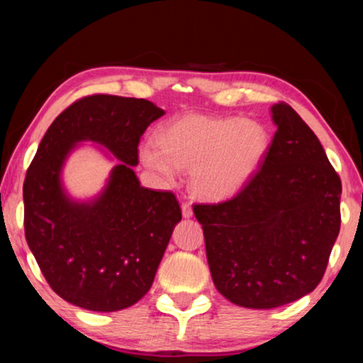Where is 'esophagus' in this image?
Returning a JSON list of instances; mask_svg holds the SVG:
<instances>
[{"mask_svg": "<svg viewBox=\"0 0 363 363\" xmlns=\"http://www.w3.org/2000/svg\"><path fill=\"white\" fill-rule=\"evenodd\" d=\"M182 213H183V216H185V218H191L193 216V210H191L190 203H183V205H182Z\"/></svg>", "mask_w": 363, "mask_h": 363, "instance_id": "obj_1", "label": "esophagus"}]
</instances>
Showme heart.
Masks as SVG:
<instances>
[{
	"mask_svg": "<svg viewBox=\"0 0 363 363\" xmlns=\"http://www.w3.org/2000/svg\"><path fill=\"white\" fill-rule=\"evenodd\" d=\"M266 128L238 117L190 113L162 128L157 142L142 148V162L165 182L180 168L191 170V190L210 201L235 196L255 177L267 152Z\"/></svg>",
	"mask_w": 363,
	"mask_h": 363,
	"instance_id": "obj_1",
	"label": "heart"
}]
</instances>
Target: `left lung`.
Segmentation results:
<instances>
[{
	"label": "left lung",
	"mask_w": 363,
	"mask_h": 363,
	"mask_svg": "<svg viewBox=\"0 0 363 363\" xmlns=\"http://www.w3.org/2000/svg\"><path fill=\"white\" fill-rule=\"evenodd\" d=\"M264 160L231 200L193 206L216 289L233 304L272 309L324 277L340 231V178L319 138L286 102Z\"/></svg>",
	"instance_id": "8db88e82"
}]
</instances>
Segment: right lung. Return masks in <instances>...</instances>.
Wrapping results in <instances>:
<instances>
[{
	"mask_svg": "<svg viewBox=\"0 0 363 363\" xmlns=\"http://www.w3.org/2000/svg\"><path fill=\"white\" fill-rule=\"evenodd\" d=\"M163 113L145 99L94 94L59 113L39 143L23 185L24 235L48 284L74 306L121 311L152 287L182 210L172 191L140 186L133 167L140 137ZM84 140L121 160L91 203L60 185L63 160Z\"/></svg>",
	"mask_w": 363,
	"mask_h": 363,
	"instance_id": "obj_1",
	"label": "right lung"
}]
</instances>
